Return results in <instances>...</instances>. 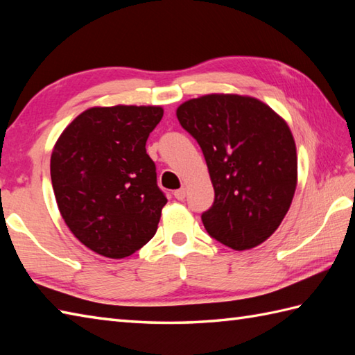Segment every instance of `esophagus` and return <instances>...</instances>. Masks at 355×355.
Masks as SVG:
<instances>
[{
	"instance_id": "esophagus-1",
	"label": "esophagus",
	"mask_w": 355,
	"mask_h": 355,
	"mask_svg": "<svg viewBox=\"0 0 355 355\" xmlns=\"http://www.w3.org/2000/svg\"><path fill=\"white\" fill-rule=\"evenodd\" d=\"M173 197H175L180 201H183L186 198V189H184V187H182V189H178V191L173 192Z\"/></svg>"
}]
</instances>
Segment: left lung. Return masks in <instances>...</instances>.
Returning <instances> with one entry per match:
<instances>
[{
	"mask_svg": "<svg viewBox=\"0 0 355 355\" xmlns=\"http://www.w3.org/2000/svg\"><path fill=\"white\" fill-rule=\"evenodd\" d=\"M178 122L205 154L215 189L201 215L207 233L233 250L273 235L297 184L296 143L268 105L239 94H207L177 108Z\"/></svg>",
	"mask_w": 355,
	"mask_h": 355,
	"instance_id": "8db88e82",
	"label": "left lung"
}]
</instances>
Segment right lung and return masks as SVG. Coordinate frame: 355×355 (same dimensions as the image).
Wrapping results in <instances>:
<instances>
[{"label":"right lung","mask_w":355,"mask_h":355,"mask_svg":"<svg viewBox=\"0 0 355 355\" xmlns=\"http://www.w3.org/2000/svg\"><path fill=\"white\" fill-rule=\"evenodd\" d=\"M162 117V107H94L53 148L59 212L73 235L105 258H126L155 235L168 200L157 186L146 140Z\"/></svg>","instance_id":"obj_1"}]
</instances>
